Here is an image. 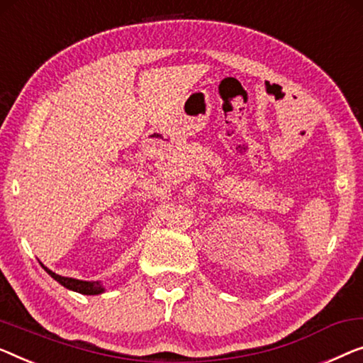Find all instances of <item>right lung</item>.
<instances>
[{"label": "right lung", "mask_w": 363, "mask_h": 363, "mask_svg": "<svg viewBox=\"0 0 363 363\" xmlns=\"http://www.w3.org/2000/svg\"><path fill=\"white\" fill-rule=\"evenodd\" d=\"M42 269L49 273L55 281H59L62 286H65L67 290L82 293V295H101V293L106 291L103 281H85V280H77V278H70V277H62V275H57L55 272L47 269L45 265H42Z\"/></svg>", "instance_id": "right-lung-1"}]
</instances>
